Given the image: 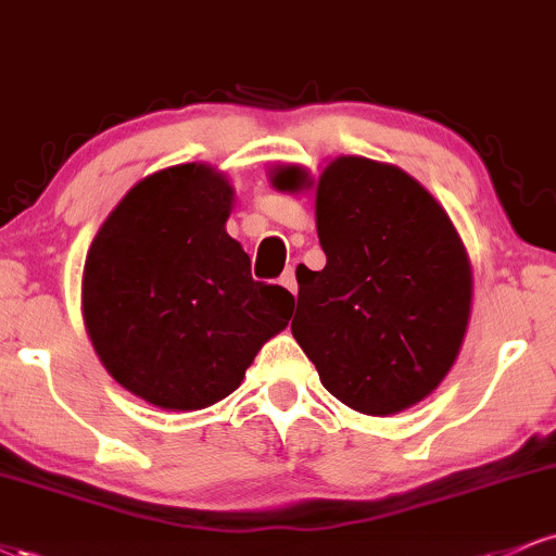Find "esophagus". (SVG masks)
Wrapping results in <instances>:
<instances>
[{"mask_svg":"<svg viewBox=\"0 0 556 556\" xmlns=\"http://www.w3.org/2000/svg\"><path fill=\"white\" fill-rule=\"evenodd\" d=\"M279 282H282V287H287L292 295H298V279H295V269H292V266L282 274V279H279Z\"/></svg>","mask_w":556,"mask_h":556,"instance_id":"1","label":"esophagus"}]
</instances>
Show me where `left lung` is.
Masks as SVG:
<instances>
[{"label":"left lung","instance_id":"8db88e82","mask_svg":"<svg viewBox=\"0 0 556 556\" xmlns=\"http://www.w3.org/2000/svg\"><path fill=\"white\" fill-rule=\"evenodd\" d=\"M305 175L277 169V190ZM327 266L298 269L292 337L353 410L392 416L442 384L465 340L473 274L446 212L392 164L337 156L316 185Z\"/></svg>","mask_w":556,"mask_h":556}]
</instances>
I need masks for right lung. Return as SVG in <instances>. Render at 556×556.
I'll return each instance as SVG.
<instances>
[{
	"label": "right lung",
	"instance_id": "obj_1",
	"mask_svg": "<svg viewBox=\"0 0 556 556\" xmlns=\"http://www.w3.org/2000/svg\"><path fill=\"white\" fill-rule=\"evenodd\" d=\"M235 190L208 164H177L127 190L88 248L83 318L127 392L201 410L240 387L295 298L256 282L227 235Z\"/></svg>",
	"mask_w": 556,
	"mask_h": 556
}]
</instances>
